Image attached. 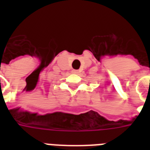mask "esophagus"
<instances>
[{
	"mask_svg": "<svg viewBox=\"0 0 150 150\" xmlns=\"http://www.w3.org/2000/svg\"><path fill=\"white\" fill-rule=\"evenodd\" d=\"M72 73H74V74H78V73H79V71H78V70H72Z\"/></svg>",
	"mask_w": 150,
	"mask_h": 150,
	"instance_id": "1",
	"label": "esophagus"
}]
</instances>
